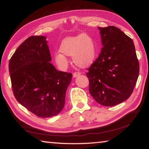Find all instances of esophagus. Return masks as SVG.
Masks as SVG:
<instances>
[{"label": "esophagus", "mask_w": 149, "mask_h": 149, "mask_svg": "<svg viewBox=\"0 0 149 149\" xmlns=\"http://www.w3.org/2000/svg\"><path fill=\"white\" fill-rule=\"evenodd\" d=\"M79 75H80L79 72H75V73H74V74H73V77H77L79 76Z\"/></svg>", "instance_id": "1"}]
</instances>
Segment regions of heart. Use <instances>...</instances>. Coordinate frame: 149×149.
<instances>
[{"mask_svg":"<svg viewBox=\"0 0 149 149\" xmlns=\"http://www.w3.org/2000/svg\"><path fill=\"white\" fill-rule=\"evenodd\" d=\"M59 50L61 53L55 54L54 58L56 64L62 68L68 64L64 55L72 56L73 62L77 66L85 68L93 64L97 53L94 40L87 33L65 37L61 42Z\"/></svg>","mask_w":149,"mask_h":149,"instance_id":"heart-1","label":"heart"}]
</instances>
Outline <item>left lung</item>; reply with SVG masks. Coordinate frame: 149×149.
<instances>
[{"label":"left lung","mask_w":149,"mask_h":149,"mask_svg":"<svg viewBox=\"0 0 149 149\" xmlns=\"http://www.w3.org/2000/svg\"><path fill=\"white\" fill-rule=\"evenodd\" d=\"M103 47L87 73L89 93L99 104L112 107L130 97L139 64L132 39L115 26L98 27Z\"/></svg>","instance_id":"8db88e82"}]
</instances>
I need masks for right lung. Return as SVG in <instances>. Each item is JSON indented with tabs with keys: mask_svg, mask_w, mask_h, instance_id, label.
<instances>
[{
	"mask_svg": "<svg viewBox=\"0 0 149 149\" xmlns=\"http://www.w3.org/2000/svg\"><path fill=\"white\" fill-rule=\"evenodd\" d=\"M47 37L31 36L19 45L9 62L14 97L19 104L41 118L61 112L72 74L52 65Z\"/></svg>",
	"mask_w": 149,
	"mask_h": 149,
	"instance_id": "obj_1",
	"label": "right lung"
}]
</instances>
